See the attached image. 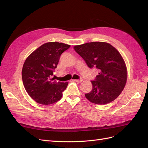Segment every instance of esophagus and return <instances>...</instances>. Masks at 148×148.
Wrapping results in <instances>:
<instances>
[{"instance_id": "1", "label": "esophagus", "mask_w": 148, "mask_h": 148, "mask_svg": "<svg viewBox=\"0 0 148 148\" xmlns=\"http://www.w3.org/2000/svg\"><path fill=\"white\" fill-rule=\"evenodd\" d=\"M74 81L77 82V83H81L83 82V79H74Z\"/></svg>"}]
</instances>
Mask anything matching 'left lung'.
Listing matches in <instances>:
<instances>
[{
  "instance_id": "left-lung-1",
  "label": "left lung",
  "mask_w": 148,
  "mask_h": 148,
  "mask_svg": "<svg viewBox=\"0 0 148 148\" xmlns=\"http://www.w3.org/2000/svg\"><path fill=\"white\" fill-rule=\"evenodd\" d=\"M89 68L96 66L99 73L91 81L92 89L85 97L94 104L112 102L122 92L127 80V69L120 52L105 42H91L74 46Z\"/></svg>"
}]
</instances>
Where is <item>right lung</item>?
<instances>
[{"mask_svg":"<svg viewBox=\"0 0 148 148\" xmlns=\"http://www.w3.org/2000/svg\"><path fill=\"white\" fill-rule=\"evenodd\" d=\"M70 47L59 42L42 44L26 58L21 75L29 96L38 104L47 106L59 101L69 83L52 78L61 54Z\"/></svg>","mask_w":148,"mask_h":148,"instance_id":"obj_1","label":"right lung"}]
</instances>
